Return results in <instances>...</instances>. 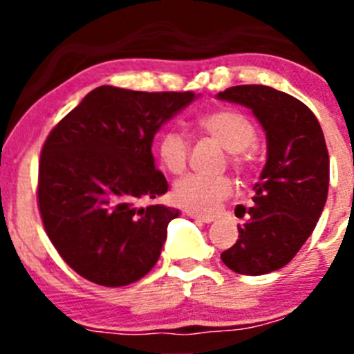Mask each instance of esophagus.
<instances>
[{
    "instance_id": "esophagus-1",
    "label": "esophagus",
    "mask_w": 354,
    "mask_h": 354,
    "mask_svg": "<svg viewBox=\"0 0 354 354\" xmlns=\"http://www.w3.org/2000/svg\"><path fill=\"white\" fill-rule=\"evenodd\" d=\"M187 216H189V218H193V220H196V221H202V223H212V221H214V218H211V216H204V214H198V212H187Z\"/></svg>"
}]
</instances>
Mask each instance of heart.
<instances>
[{
  "label": "heart",
  "instance_id": "obj_1",
  "mask_svg": "<svg viewBox=\"0 0 354 354\" xmlns=\"http://www.w3.org/2000/svg\"><path fill=\"white\" fill-rule=\"evenodd\" d=\"M198 126L225 150L232 152V165L237 170L246 167V159L241 152L250 149L257 140V131L250 118L239 111L220 109L200 118ZM158 156L162 167L170 174H183L189 156L186 136L177 129L165 131L158 140ZM232 180L225 175L207 177V175L192 174L175 183L174 200L184 209L211 214L220 207L223 200L232 195Z\"/></svg>",
  "mask_w": 354,
  "mask_h": 354
}]
</instances>
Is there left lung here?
Instances as JSON below:
<instances>
[{
    "label": "left lung",
    "instance_id": "left-lung-1",
    "mask_svg": "<svg viewBox=\"0 0 354 354\" xmlns=\"http://www.w3.org/2000/svg\"><path fill=\"white\" fill-rule=\"evenodd\" d=\"M216 99L248 108L266 134V165L253 186V207L232 248L221 253L239 274L271 273L289 264L321 218L330 184V158L317 118L301 101L264 84H241Z\"/></svg>",
    "mask_w": 354,
    "mask_h": 354
}]
</instances>
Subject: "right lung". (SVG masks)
Listing matches in <instances>:
<instances>
[{
  "label": "right lung",
  "mask_w": 354,
  "mask_h": 354,
  "mask_svg": "<svg viewBox=\"0 0 354 354\" xmlns=\"http://www.w3.org/2000/svg\"><path fill=\"white\" fill-rule=\"evenodd\" d=\"M198 97L99 86L51 131L40 154L39 207L49 239L77 274L124 287L159 261L180 211L138 205L168 192L152 142Z\"/></svg>",
  "instance_id": "1"
}]
</instances>
